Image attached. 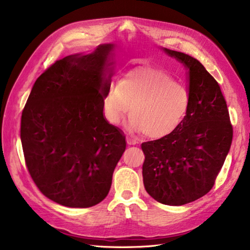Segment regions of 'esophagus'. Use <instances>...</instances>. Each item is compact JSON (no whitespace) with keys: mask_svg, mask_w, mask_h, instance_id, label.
<instances>
[{"mask_svg":"<svg viewBox=\"0 0 250 250\" xmlns=\"http://www.w3.org/2000/svg\"><path fill=\"white\" fill-rule=\"evenodd\" d=\"M126 143H128L129 145H135L137 142H136V140L132 139V137H130V136H126Z\"/></svg>","mask_w":250,"mask_h":250,"instance_id":"esophagus-1","label":"esophagus"}]
</instances>
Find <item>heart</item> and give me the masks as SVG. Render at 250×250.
<instances>
[{"mask_svg":"<svg viewBox=\"0 0 250 250\" xmlns=\"http://www.w3.org/2000/svg\"><path fill=\"white\" fill-rule=\"evenodd\" d=\"M192 95L171 74L137 68L109 83L104 98L106 118L119 125L131 109L129 128L147 139L161 140L176 132L190 115Z\"/></svg>","mask_w":250,"mask_h":250,"instance_id":"heart-1","label":"heart"}]
</instances>
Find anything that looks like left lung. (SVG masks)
<instances>
[{"label": "left lung", "instance_id": "8db88e82", "mask_svg": "<svg viewBox=\"0 0 250 250\" xmlns=\"http://www.w3.org/2000/svg\"><path fill=\"white\" fill-rule=\"evenodd\" d=\"M189 70L190 115L167 137L142 144L143 182L151 198L166 205H184L213 188L230 150L233 128L216 79L184 52L164 49Z\"/></svg>", "mask_w": 250, "mask_h": 250}]
</instances>
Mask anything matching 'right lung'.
<instances>
[{
  "label": "right lung",
  "instance_id": "add662e5",
  "mask_svg": "<svg viewBox=\"0 0 250 250\" xmlns=\"http://www.w3.org/2000/svg\"><path fill=\"white\" fill-rule=\"evenodd\" d=\"M113 48L104 44L56 61L36 79L22 110L25 166L41 192L63 206L103 201L125 150V136L103 116Z\"/></svg>",
  "mask_w": 250,
  "mask_h": 250
}]
</instances>
